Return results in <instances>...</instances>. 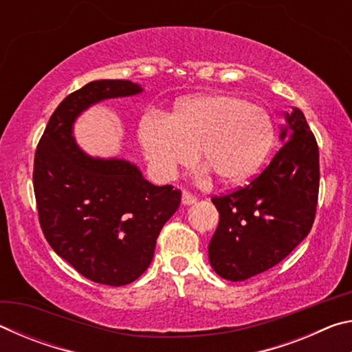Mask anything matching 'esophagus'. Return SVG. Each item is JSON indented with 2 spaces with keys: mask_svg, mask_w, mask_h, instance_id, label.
I'll return each instance as SVG.
<instances>
[{
  "mask_svg": "<svg viewBox=\"0 0 352 352\" xmlns=\"http://www.w3.org/2000/svg\"><path fill=\"white\" fill-rule=\"evenodd\" d=\"M182 201H183V205H192V204H195V201H197V197L190 194L189 190H183Z\"/></svg>",
  "mask_w": 352,
  "mask_h": 352,
  "instance_id": "esophagus-1",
  "label": "esophagus"
}]
</instances>
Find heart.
I'll use <instances>...</instances> for the list:
<instances>
[{
  "instance_id": "heart-1",
  "label": "heart",
  "mask_w": 352,
  "mask_h": 352,
  "mask_svg": "<svg viewBox=\"0 0 352 352\" xmlns=\"http://www.w3.org/2000/svg\"><path fill=\"white\" fill-rule=\"evenodd\" d=\"M140 140L160 177L170 178L177 168L192 163L199 151L220 182L239 183L264 162L273 126L259 105L233 94H204L182 100L172 118L147 113Z\"/></svg>"
}]
</instances>
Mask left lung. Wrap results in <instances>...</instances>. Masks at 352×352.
Returning a JSON list of instances; mask_svg holds the SVG:
<instances>
[{
	"label": "left lung",
	"mask_w": 352,
	"mask_h": 352,
	"mask_svg": "<svg viewBox=\"0 0 352 352\" xmlns=\"http://www.w3.org/2000/svg\"><path fill=\"white\" fill-rule=\"evenodd\" d=\"M283 144L247 186L211 199L219 225L208 254L214 272L243 281L279 264L311 231L320 188L318 144L301 110L285 113Z\"/></svg>",
	"instance_id": "obj_1"
}]
</instances>
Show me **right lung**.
Here are the masks:
<instances>
[{
	"instance_id": "add662e5",
	"label": "right lung",
	"mask_w": 352,
	"mask_h": 352,
	"mask_svg": "<svg viewBox=\"0 0 352 352\" xmlns=\"http://www.w3.org/2000/svg\"><path fill=\"white\" fill-rule=\"evenodd\" d=\"M141 91L130 80H94L68 94L51 115L34 158L35 201L47 243L82 276L113 287L133 283L151 265L182 190L155 186L124 160L88 157L71 132L90 105Z\"/></svg>"
}]
</instances>
